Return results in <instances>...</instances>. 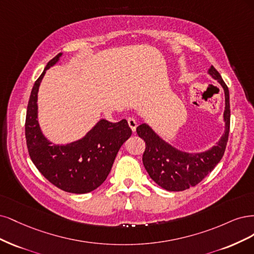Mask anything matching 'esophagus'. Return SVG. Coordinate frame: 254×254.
<instances>
[{
    "label": "esophagus",
    "mask_w": 254,
    "mask_h": 254,
    "mask_svg": "<svg viewBox=\"0 0 254 254\" xmlns=\"http://www.w3.org/2000/svg\"><path fill=\"white\" fill-rule=\"evenodd\" d=\"M127 124H128V127H130V129H132L133 132H135L136 127H137L136 120L134 118H132V117H129V118H127Z\"/></svg>",
    "instance_id": "34e87169"
}]
</instances>
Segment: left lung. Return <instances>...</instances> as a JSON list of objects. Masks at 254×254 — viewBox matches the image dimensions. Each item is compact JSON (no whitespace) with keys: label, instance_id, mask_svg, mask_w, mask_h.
I'll list each match as a JSON object with an SVG mask.
<instances>
[{"label":"left lung","instance_id":"obj_1","mask_svg":"<svg viewBox=\"0 0 254 254\" xmlns=\"http://www.w3.org/2000/svg\"><path fill=\"white\" fill-rule=\"evenodd\" d=\"M209 73L223 86L226 101L225 134L213 148L202 153H185L163 141L149 126L143 124L136 128L138 136L145 142V150L142 155L143 166L153 181L165 190L184 191L195 187L215 168L224 156L230 130L229 89L214 66L210 67Z\"/></svg>","mask_w":254,"mask_h":254}]
</instances>
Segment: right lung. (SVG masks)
I'll return each mask as SVG.
<instances>
[{"label": "right lung", "mask_w": 254, "mask_h": 254, "mask_svg": "<svg viewBox=\"0 0 254 254\" xmlns=\"http://www.w3.org/2000/svg\"><path fill=\"white\" fill-rule=\"evenodd\" d=\"M61 53L47 63L31 89L25 120L29 156L48 182L59 189L84 194L97 189L108 177L120 146L132 135L127 121L100 120L84 138L66 145H52L38 122V91L45 71L58 62Z\"/></svg>", "instance_id": "obj_1"}]
</instances>
